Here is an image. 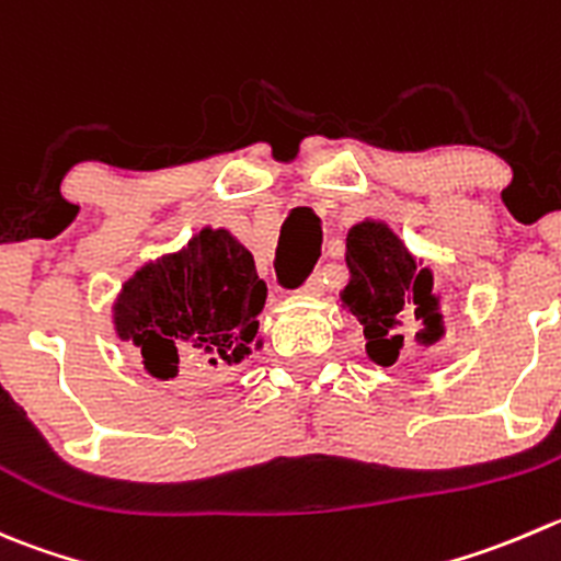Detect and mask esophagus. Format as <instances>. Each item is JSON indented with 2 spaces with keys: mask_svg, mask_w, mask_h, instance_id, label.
<instances>
[{
  "mask_svg": "<svg viewBox=\"0 0 561 561\" xmlns=\"http://www.w3.org/2000/svg\"><path fill=\"white\" fill-rule=\"evenodd\" d=\"M301 290L309 293V296H320V293H323V276H320V271H314V274L304 282Z\"/></svg>",
  "mask_w": 561,
  "mask_h": 561,
  "instance_id": "1",
  "label": "esophagus"
}]
</instances>
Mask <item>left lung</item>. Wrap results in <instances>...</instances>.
Masks as SVG:
<instances>
[{
  "label": "left lung",
  "instance_id": "8db88e82",
  "mask_svg": "<svg viewBox=\"0 0 561 561\" xmlns=\"http://www.w3.org/2000/svg\"><path fill=\"white\" fill-rule=\"evenodd\" d=\"M347 268L351 285L342 298L364 325L367 353L375 364H394L402 351V325L416 318L425 323V340L438 336L442 318L436 312L431 271H416V263L400 238L383 225L353 227L347 232Z\"/></svg>",
  "mask_w": 561,
  "mask_h": 561
}]
</instances>
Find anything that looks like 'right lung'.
I'll return each instance as SVG.
<instances>
[{"instance_id":"right-lung-1","label":"right lung","mask_w":561,"mask_h":561,"mask_svg":"<svg viewBox=\"0 0 561 561\" xmlns=\"http://www.w3.org/2000/svg\"><path fill=\"white\" fill-rule=\"evenodd\" d=\"M265 282L230 232L203 230L181 254L145 265L114 307L119 340L156 378L230 367L257 345Z\"/></svg>"}]
</instances>
